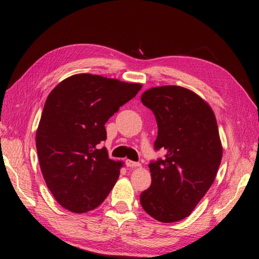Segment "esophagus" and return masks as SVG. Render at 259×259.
Returning a JSON list of instances; mask_svg holds the SVG:
<instances>
[{"instance_id":"obj_1","label":"esophagus","mask_w":259,"mask_h":259,"mask_svg":"<svg viewBox=\"0 0 259 259\" xmlns=\"http://www.w3.org/2000/svg\"><path fill=\"white\" fill-rule=\"evenodd\" d=\"M125 164H126V167H130V168L140 167V163L139 162H135L133 160H125Z\"/></svg>"}]
</instances>
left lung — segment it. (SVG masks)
I'll return each instance as SVG.
<instances>
[{
    "label": "left lung",
    "instance_id": "left-lung-1",
    "mask_svg": "<svg viewBox=\"0 0 259 259\" xmlns=\"http://www.w3.org/2000/svg\"><path fill=\"white\" fill-rule=\"evenodd\" d=\"M156 115V149L166 158L149 164L151 186L140 195L145 211L161 223L188 217L210 188L223 157L216 117L202 98L183 87L162 85L142 93Z\"/></svg>",
    "mask_w": 259,
    "mask_h": 259
}]
</instances>
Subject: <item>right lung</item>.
I'll list each match as a JSON object with an SVG mask.
<instances>
[{"mask_svg": "<svg viewBox=\"0 0 259 259\" xmlns=\"http://www.w3.org/2000/svg\"><path fill=\"white\" fill-rule=\"evenodd\" d=\"M141 88L79 73L48 96L36 129V151L48 188L63 208L75 213L92 210L113 188L123 163L100 149L107 139L104 124Z\"/></svg>", "mask_w": 259, "mask_h": 259, "instance_id": "right-lung-1", "label": "right lung"}]
</instances>
